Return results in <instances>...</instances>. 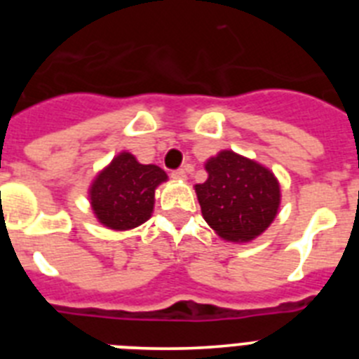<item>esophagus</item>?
<instances>
[{
    "instance_id": "obj_1",
    "label": "esophagus",
    "mask_w": 359,
    "mask_h": 359,
    "mask_svg": "<svg viewBox=\"0 0 359 359\" xmlns=\"http://www.w3.org/2000/svg\"><path fill=\"white\" fill-rule=\"evenodd\" d=\"M170 176L174 177V180H180V182H183V180H187V172L183 169H177V170H172V174Z\"/></svg>"
}]
</instances>
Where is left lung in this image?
<instances>
[{"label":"left lung","instance_id":"1","mask_svg":"<svg viewBox=\"0 0 359 359\" xmlns=\"http://www.w3.org/2000/svg\"><path fill=\"white\" fill-rule=\"evenodd\" d=\"M208 177L196 196L208 226L228 243H250L264 233L280 207V183L268 167L230 149L205 163Z\"/></svg>","mask_w":359,"mask_h":359}]
</instances>
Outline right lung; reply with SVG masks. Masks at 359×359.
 <instances>
[{
	"instance_id": "1",
	"label": "right lung",
	"mask_w": 359,
	"mask_h": 359,
	"mask_svg": "<svg viewBox=\"0 0 359 359\" xmlns=\"http://www.w3.org/2000/svg\"><path fill=\"white\" fill-rule=\"evenodd\" d=\"M167 180V172L158 165H144L131 152H118L88 189L91 210L109 230H133L151 219L154 192Z\"/></svg>"
}]
</instances>
